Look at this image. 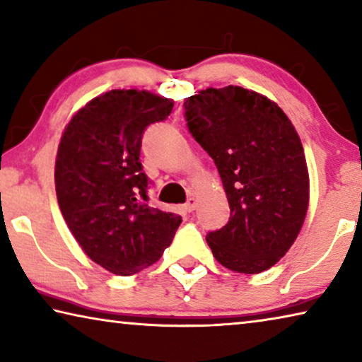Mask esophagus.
<instances>
[{"instance_id": "esophagus-1", "label": "esophagus", "mask_w": 362, "mask_h": 362, "mask_svg": "<svg viewBox=\"0 0 362 362\" xmlns=\"http://www.w3.org/2000/svg\"><path fill=\"white\" fill-rule=\"evenodd\" d=\"M196 206H198V199L193 198V196H192V198L187 199V203H185V206H183V207H185L187 212H193L196 209Z\"/></svg>"}]
</instances>
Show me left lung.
Listing matches in <instances>:
<instances>
[{
    "label": "left lung",
    "instance_id": "1",
    "mask_svg": "<svg viewBox=\"0 0 362 362\" xmlns=\"http://www.w3.org/2000/svg\"><path fill=\"white\" fill-rule=\"evenodd\" d=\"M183 107L230 204L228 223L207 233V244L231 272H265L291 249L308 211V168L296 127L273 100L240 86L199 90Z\"/></svg>",
    "mask_w": 362,
    "mask_h": 362
}]
</instances>
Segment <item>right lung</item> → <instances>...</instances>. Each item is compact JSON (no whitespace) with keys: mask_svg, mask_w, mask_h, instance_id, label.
Wrapping results in <instances>:
<instances>
[{"mask_svg":"<svg viewBox=\"0 0 362 362\" xmlns=\"http://www.w3.org/2000/svg\"><path fill=\"white\" fill-rule=\"evenodd\" d=\"M173 107L148 90H108L76 112L60 139L54 177L62 216L86 255L119 276L155 263L182 223L150 207L140 163L144 131Z\"/></svg>","mask_w":362,"mask_h":362,"instance_id":"1","label":"right lung"}]
</instances>
